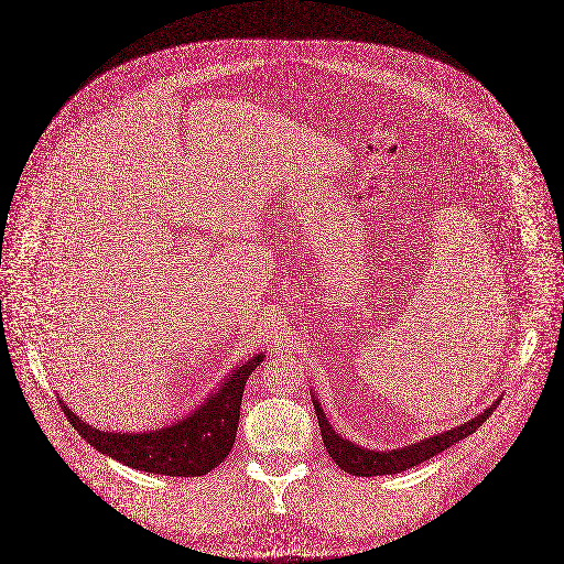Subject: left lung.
Returning <instances> with one entry per match:
<instances>
[{
    "mask_svg": "<svg viewBox=\"0 0 564 564\" xmlns=\"http://www.w3.org/2000/svg\"><path fill=\"white\" fill-rule=\"evenodd\" d=\"M313 405H315V414H317L324 446H326L328 455L335 459V464L351 477H382V475H397V473L410 470V468L432 459L444 448L453 446L455 442L464 440L466 435L475 434L477 427H480L491 416L498 401L494 405H489L485 412H480L473 421H468L459 427H453L448 432L432 435L427 440L414 442L412 446L397 448V451H369L365 446H358V444L349 442L330 427V423H328V419H326V414H324V410H322V405L315 397H313Z\"/></svg>",
    "mask_w": 564,
    "mask_h": 564,
    "instance_id": "left-lung-1",
    "label": "left lung"
}]
</instances>
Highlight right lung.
<instances>
[{"label": "right lung", "instance_id": "add662e5", "mask_svg": "<svg viewBox=\"0 0 564 564\" xmlns=\"http://www.w3.org/2000/svg\"><path fill=\"white\" fill-rule=\"evenodd\" d=\"M261 360L263 354H256L245 365L236 367L220 389L215 390L195 412L156 432H102L84 423L62 399L59 408L96 451L124 466L150 475L202 477L220 466L229 455L238 432L242 392Z\"/></svg>", "mask_w": 564, "mask_h": 564}]
</instances>
